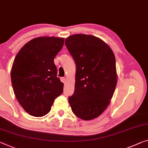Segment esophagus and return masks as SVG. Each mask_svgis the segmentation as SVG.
I'll list each match as a JSON object with an SVG mask.
<instances>
[{
	"label": "esophagus",
	"mask_w": 148,
	"mask_h": 148,
	"mask_svg": "<svg viewBox=\"0 0 148 148\" xmlns=\"http://www.w3.org/2000/svg\"><path fill=\"white\" fill-rule=\"evenodd\" d=\"M60 80H61V82L63 83L66 82V78H60Z\"/></svg>",
	"instance_id": "1"
}]
</instances>
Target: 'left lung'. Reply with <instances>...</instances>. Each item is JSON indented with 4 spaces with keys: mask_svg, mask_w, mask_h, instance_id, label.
<instances>
[{
    "mask_svg": "<svg viewBox=\"0 0 148 148\" xmlns=\"http://www.w3.org/2000/svg\"><path fill=\"white\" fill-rule=\"evenodd\" d=\"M65 45L76 65L74 94L69 102L84 121L101 115L109 105L117 83L115 57L101 39L86 34L67 37Z\"/></svg>",
    "mask_w": 148,
    "mask_h": 148,
    "instance_id": "obj_1",
    "label": "left lung"
}]
</instances>
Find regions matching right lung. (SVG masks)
I'll list each match as a JSON object with an SVG mask.
<instances>
[{
    "label": "right lung",
    "mask_w": 148,
    "mask_h": 148,
    "mask_svg": "<svg viewBox=\"0 0 148 148\" xmlns=\"http://www.w3.org/2000/svg\"><path fill=\"white\" fill-rule=\"evenodd\" d=\"M64 41L60 37H36L25 44L16 56L11 70L13 90L30 115H45L54 100L62 94L64 84L57 76L54 58Z\"/></svg>",
    "instance_id": "right-lung-1"
}]
</instances>
